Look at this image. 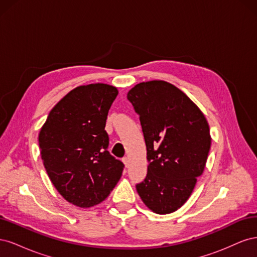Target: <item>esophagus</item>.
Listing matches in <instances>:
<instances>
[{
  "label": "esophagus",
  "instance_id": "esophagus-1",
  "mask_svg": "<svg viewBox=\"0 0 257 257\" xmlns=\"http://www.w3.org/2000/svg\"><path fill=\"white\" fill-rule=\"evenodd\" d=\"M122 162H123V164L125 165V167H128V165H130V161H128V158H123L122 159Z\"/></svg>",
  "mask_w": 257,
  "mask_h": 257
}]
</instances>
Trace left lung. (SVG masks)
<instances>
[{
    "label": "left lung",
    "instance_id": "8db88e82",
    "mask_svg": "<svg viewBox=\"0 0 257 257\" xmlns=\"http://www.w3.org/2000/svg\"><path fill=\"white\" fill-rule=\"evenodd\" d=\"M127 98L139 114L149 162L136 190L154 213L175 212L204 173L211 146L208 121L184 92L167 81L138 83Z\"/></svg>",
    "mask_w": 257,
    "mask_h": 257
}]
</instances>
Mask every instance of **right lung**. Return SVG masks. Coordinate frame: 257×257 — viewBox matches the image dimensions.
<instances>
[{
	"label": "right lung",
	"mask_w": 257,
	"mask_h": 257,
	"mask_svg": "<svg viewBox=\"0 0 257 257\" xmlns=\"http://www.w3.org/2000/svg\"><path fill=\"white\" fill-rule=\"evenodd\" d=\"M118 89L106 83L79 85L62 98L41 128V155L52 184L65 200L90 208L118 183L123 163L108 152L105 131Z\"/></svg>",
	"instance_id": "obj_1"
}]
</instances>
